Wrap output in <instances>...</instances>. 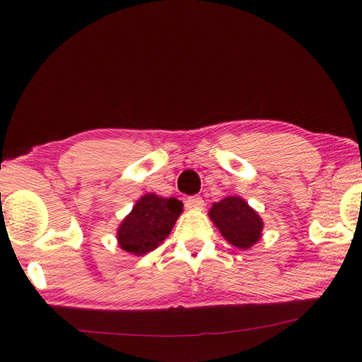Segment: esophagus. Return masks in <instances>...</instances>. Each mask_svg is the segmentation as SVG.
Listing matches in <instances>:
<instances>
[{
	"mask_svg": "<svg viewBox=\"0 0 362 362\" xmlns=\"http://www.w3.org/2000/svg\"><path fill=\"white\" fill-rule=\"evenodd\" d=\"M187 205L189 209H196V210H202L204 209V199L201 196H193V197H188L187 199Z\"/></svg>",
	"mask_w": 362,
	"mask_h": 362,
	"instance_id": "obj_1",
	"label": "esophagus"
}]
</instances>
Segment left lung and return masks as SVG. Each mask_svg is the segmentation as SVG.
Here are the masks:
<instances>
[{"label": "left lung", "mask_w": 362, "mask_h": 362, "mask_svg": "<svg viewBox=\"0 0 362 362\" xmlns=\"http://www.w3.org/2000/svg\"><path fill=\"white\" fill-rule=\"evenodd\" d=\"M209 216L226 241L238 249L247 250L263 236V219L240 196H228L214 202Z\"/></svg>", "instance_id": "1"}]
</instances>
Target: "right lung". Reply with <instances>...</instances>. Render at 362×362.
Here are the masks:
<instances>
[{
  "instance_id": "right-lung-1",
  "label": "right lung",
  "mask_w": 362,
  "mask_h": 362,
  "mask_svg": "<svg viewBox=\"0 0 362 362\" xmlns=\"http://www.w3.org/2000/svg\"><path fill=\"white\" fill-rule=\"evenodd\" d=\"M182 211L183 204L175 197L141 196L118 226V245L130 255H146L166 240Z\"/></svg>"
}]
</instances>
